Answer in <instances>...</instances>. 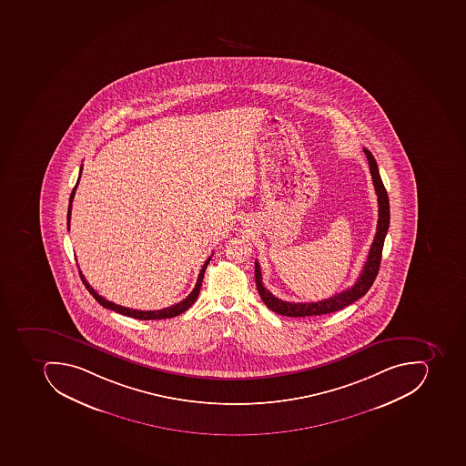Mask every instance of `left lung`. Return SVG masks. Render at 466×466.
<instances>
[{
	"instance_id": "1",
	"label": "left lung",
	"mask_w": 466,
	"mask_h": 466,
	"mask_svg": "<svg viewBox=\"0 0 466 466\" xmlns=\"http://www.w3.org/2000/svg\"><path fill=\"white\" fill-rule=\"evenodd\" d=\"M365 156L368 158V165L371 170L372 182H374L375 193L378 197V224L375 238L372 241L371 248L368 252L367 263L358 277L357 283L347 290L335 294L332 298L326 300L316 301V303H290L281 299L276 298L273 293H269L264 288L263 277H261V268H259L258 261H256V284L258 290L259 298L266 303L269 310L276 311L279 315L290 316V318H305V316H320L328 315L332 311L340 310L352 305L358 299L362 298L374 283L377 277L380 264H381L382 247H384L385 235L389 231L390 227V200L387 190H385L384 183H382L381 176L378 172L377 161L371 151L364 148Z\"/></svg>"
}]
</instances>
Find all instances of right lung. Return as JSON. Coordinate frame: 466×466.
Segmentation results:
<instances>
[{
    "instance_id": "1",
    "label": "right lung",
    "mask_w": 466,
    "mask_h": 466,
    "mask_svg": "<svg viewBox=\"0 0 466 466\" xmlns=\"http://www.w3.org/2000/svg\"><path fill=\"white\" fill-rule=\"evenodd\" d=\"M81 172H79V177H77L76 185H75L74 190L70 193L69 199V208H67V228H69L70 224V212H72V202H74L75 192H76L77 183H79V178H81ZM210 258H208L203 264L202 269H200L199 276H198L197 284H195V289L190 291L189 296L185 299V300L178 301L177 305L170 306V308L161 309V310H136V309L124 308V306L116 305V303H112V301L106 300V298H102L99 296L94 289L89 286L88 281L85 279L84 274H82L81 269H79V274H81L82 281H84L85 288L88 289L89 293L94 296L95 300L98 301L99 305L104 306L106 309H109V310L116 311V313H121V315L128 316V318L140 319V320H156V319H170L175 318V316L180 315L183 311L187 310L190 306L197 301L198 296H199L200 286H202L203 281V274H205V269H207L208 264H209ZM79 268V267H77Z\"/></svg>"
}]
</instances>
